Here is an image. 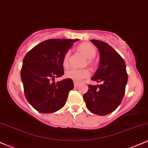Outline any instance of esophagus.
Returning a JSON list of instances; mask_svg holds the SVG:
<instances>
[{
	"instance_id": "34e87169",
	"label": "esophagus",
	"mask_w": 148,
	"mask_h": 148,
	"mask_svg": "<svg viewBox=\"0 0 148 148\" xmlns=\"http://www.w3.org/2000/svg\"><path fill=\"white\" fill-rule=\"evenodd\" d=\"M74 87H77V86H79V83H78V82H76V81H74Z\"/></svg>"
}]
</instances>
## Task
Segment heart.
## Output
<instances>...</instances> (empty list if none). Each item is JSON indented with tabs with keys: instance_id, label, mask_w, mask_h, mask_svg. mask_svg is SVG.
Instances as JSON below:
<instances>
[{
	"instance_id": "obj_1",
	"label": "heart",
	"mask_w": 148,
	"mask_h": 148,
	"mask_svg": "<svg viewBox=\"0 0 148 148\" xmlns=\"http://www.w3.org/2000/svg\"><path fill=\"white\" fill-rule=\"evenodd\" d=\"M79 50L84 54V56L88 59H92L95 57L97 54V50L95 47L92 44L90 43H83L80 45L78 47ZM70 56V51H67L64 53L63 58H62V66L65 68L69 66V58ZM88 62H90V60H88ZM90 72L87 69H71L65 72V76L67 79H72L76 82L82 81L84 79H86L89 76Z\"/></svg>"
}]
</instances>
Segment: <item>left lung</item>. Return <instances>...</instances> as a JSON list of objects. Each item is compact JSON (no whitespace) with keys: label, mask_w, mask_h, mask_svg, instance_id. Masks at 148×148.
Here are the masks:
<instances>
[{"label":"left lung","mask_w":148,"mask_h":148,"mask_svg":"<svg viewBox=\"0 0 148 148\" xmlns=\"http://www.w3.org/2000/svg\"><path fill=\"white\" fill-rule=\"evenodd\" d=\"M99 52V64L91 80L101 84L88 86L84 95L86 107L92 113L106 115L122 102L128 80L126 64L118 53L106 42L91 40Z\"/></svg>","instance_id":"1"}]
</instances>
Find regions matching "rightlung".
Returning a JSON list of instances; mask_svg holds the SVG:
<instances>
[{
	"instance_id": "1",
	"label": "right lung",
	"mask_w": 148,
	"mask_h": 148,
	"mask_svg": "<svg viewBox=\"0 0 148 148\" xmlns=\"http://www.w3.org/2000/svg\"><path fill=\"white\" fill-rule=\"evenodd\" d=\"M76 40L51 39L35 46L25 55L21 78L26 99L37 111L56 112L65 104L69 92L74 88L72 79L55 82L64 74L62 58Z\"/></svg>"
}]
</instances>
